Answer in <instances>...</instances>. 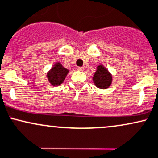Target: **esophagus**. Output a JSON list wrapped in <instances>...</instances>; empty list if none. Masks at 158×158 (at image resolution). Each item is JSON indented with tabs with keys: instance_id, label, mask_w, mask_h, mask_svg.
<instances>
[{
	"instance_id": "obj_1",
	"label": "esophagus",
	"mask_w": 158,
	"mask_h": 158,
	"mask_svg": "<svg viewBox=\"0 0 158 158\" xmlns=\"http://www.w3.org/2000/svg\"><path fill=\"white\" fill-rule=\"evenodd\" d=\"M77 70L82 72V71L84 70V67H77Z\"/></svg>"
}]
</instances>
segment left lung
I'll use <instances>...</instances> for the list:
<instances>
[{
	"label": "left lung",
	"instance_id": "8db88e82",
	"mask_svg": "<svg viewBox=\"0 0 158 158\" xmlns=\"http://www.w3.org/2000/svg\"><path fill=\"white\" fill-rule=\"evenodd\" d=\"M93 81L96 87L106 89L112 84L113 75L104 65H99L94 73Z\"/></svg>",
	"mask_w": 158,
	"mask_h": 158
}]
</instances>
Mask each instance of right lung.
<instances>
[{
    "label": "right lung",
    "instance_id": "1",
    "mask_svg": "<svg viewBox=\"0 0 158 158\" xmlns=\"http://www.w3.org/2000/svg\"><path fill=\"white\" fill-rule=\"evenodd\" d=\"M69 70L65 68L60 62H56L47 72V78L52 86H60L64 82Z\"/></svg>",
    "mask_w": 158,
    "mask_h": 158
}]
</instances>
